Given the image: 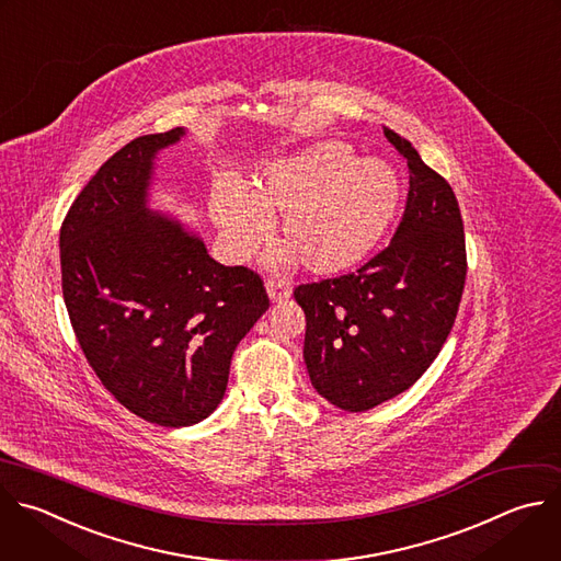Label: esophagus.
I'll return each mask as SVG.
<instances>
[{
  "mask_svg": "<svg viewBox=\"0 0 561 561\" xmlns=\"http://www.w3.org/2000/svg\"><path fill=\"white\" fill-rule=\"evenodd\" d=\"M266 293H268L271 301H284V299L290 297L293 288L284 279H271V282H266Z\"/></svg>",
  "mask_w": 561,
  "mask_h": 561,
  "instance_id": "1",
  "label": "esophagus"
}]
</instances>
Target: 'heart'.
<instances>
[{"label": "heart", "mask_w": 561, "mask_h": 561, "mask_svg": "<svg viewBox=\"0 0 561 561\" xmlns=\"http://www.w3.org/2000/svg\"><path fill=\"white\" fill-rule=\"evenodd\" d=\"M401 201L392 164L352 158L341 142H317L264 167L244 194L222 186L211 214L227 251L247 257L266 240L268 218L282 216V264L297 257L314 275L356 266L388 231Z\"/></svg>", "instance_id": "obj_1"}]
</instances>
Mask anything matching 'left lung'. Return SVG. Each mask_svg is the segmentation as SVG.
I'll return each mask as SVG.
<instances>
[{
    "label": "left lung",
    "instance_id": "left-lung-1",
    "mask_svg": "<svg viewBox=\"0 0 561 561\" xmlns=\"http://www.w3.org/2000/svg\"><path fill=\"white\" fill-rule=\"evenodd\" d=\"M408 160L410 194L392 242L347 275L299 284L304 358L314 390L365 412L410 390L445 345L465 290L467 249L449 182L408 138L383 127Z\"/></svg>",
    "mask_w": 561,
    "mask_h": 561
}]
</instances>
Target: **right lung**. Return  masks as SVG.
Listing matches in <instances>:
<instances>
[{"label": "right lung", "instance_id": "1", "mask_svg": "<svg viewBox=\"0 0 561 561\" xmlns=\"http://www.w3.org/2000/svg\"><path fill=\"white\" fill-rule=\"evenodd\" d=\"M182 134L138 136L107 158L59 236L64 299L90 367L123 408L162 427L220 405L238 343L271 306L255 271L222 266L147 209L153 158Z\"/></svg>", "mask_w": 561, "mask_h": 561}]
</instances>
